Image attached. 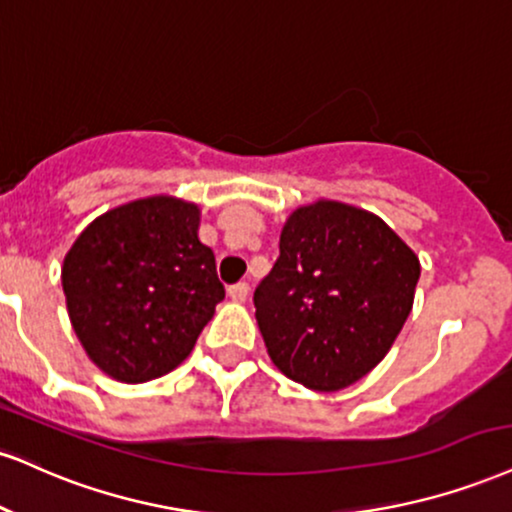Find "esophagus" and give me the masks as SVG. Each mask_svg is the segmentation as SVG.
<instances>
[{
	"mask_svg": "<svg viewBox=\"0 0 512 512\" xmlns=\"http://www.w3.org/2000/svg\"><path fill=\"white\" fill-rule=\"evenodd\" d=\"M248 283L245 281H238V283H233V286H229V295H231V300H236V303H243L245 298H248Z\"/></svg>",
	"mask_w": 512,
	"mask_h": 512,
	"instance_id": "esophagus-1",
	"label": "esophagus"
}]
</instances>
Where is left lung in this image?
<instances>
[{
    "mask_svg": "<svg viewBox=\"0 0 512 512\" xmlns=\"http://www.w3.org/2000/svg\"><path fill=\"white\" fill-rule=\"evenodd\" d=\"M279 250L255 291L267 353L305 389H346L391 350L412 310L420 260L384 219L336 200L293 209Z\"/></svg>",
    "mask_w": 512,
    "mask_h": 512,
    "instance_id": "1",
    "label": "left lung"
}]
</instances>
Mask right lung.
Instances as JSON below:
<instances>
[{"instance_id":"right-lung-1","label":"right lung","mask_w":512,"mask_h":512,"mask_svg":"<svg viewBox=\"0 0 512 512\" xmlns=\"http://www.w3.org/2000/svg\"><path fill=\"white\" fill-rule=\"evenodd\" d=\"M200 207L174 195L126 202L85 226L61 286L80 346L107 377L143 384L181 365L224 300Z\"/></svg>"}]
</instances>
